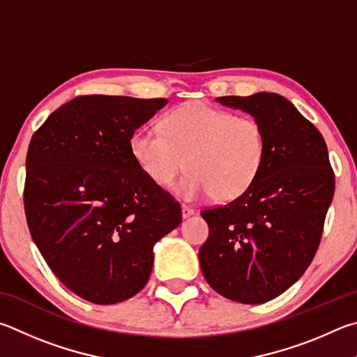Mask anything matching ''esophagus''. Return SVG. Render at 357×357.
<instances>
[{
    "label": "esophagus",
    "mask_w": 357,
    "mask_h": 357,
    "mask_svg": "<svg viewBox=\"0 0 357 357\" xmlns=\"http://www.w3.org/2000/svg\"><path fill=\"white\" fill-rule=\"evenodd\" d=\"M195 215V210H192L191 207H188V205H182V216L185 218H190V216H192Z\"/></svg>",
    "instance_id": "34e87169"
}]
</instances>
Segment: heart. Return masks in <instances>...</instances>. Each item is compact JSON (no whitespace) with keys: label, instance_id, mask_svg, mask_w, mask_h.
<instances>
[{"label":"heart","instance_id":"1","mask_svg":"<svg viewBox=\"0 0 357 357\" xmlns=\"http://www.w3.org/2000/svg\"><path fill=\"white\" fill-rule=\"evenodd\" d=\"M160 130H136L131 156L160 188L171 186L186 166L190 172L175 188L185 201H232L251 188L264 167L265 131L251 116L190 102L167 112Z\"/></svg>","mask_w":357,"mask_h":357}]
</instances>
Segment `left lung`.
I'll use <instances>...</instances> for the list:
<instances>
[{
    "instance_id": "obj_1",
    "label": "left lung",
    "mask_w": 357,
    "mask_h": 357,
    "mask_svg": "<svg viewBox=\"0 0 357 357\" xmlns=\"http://www.w3.org/2000/svg\"><path fill=\"white\" fill-rule=\"evenodd\" d=\"M218 102L257 119L266 156L246 192L201 211L210 235L199 261L220 295L261 304L290 289L314 260L334 196V171L320 131L282 96L259 92Z\"/></svg>"
}]
</instances>
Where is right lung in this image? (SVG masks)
<instances>
[{
  "instance_id": "1",
  "label": "right lung",
  "mask_w": 357,
  "mask_h": 357,
  "mask_svg": "<svg viewBox=\"0 0 357 357\" xmlns=\"http://www.w3.org/2000/svg\"><path fill=\"white\" fill-rule=\"evenodd\" d=\"M166 98L79 96L31 137L24 213L50 270L75 295L116 304L144 289L153 245L182 222L180 204L144 174L130 137Z\"/></svg>"
}]
</instances>
